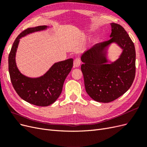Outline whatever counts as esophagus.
<instances>
[{
	"label": "esophagus",
	"mask_w": 147,
	"mask_h": 147,
	"mask_svg": "<svg viewBox=\"0 0 147 147\" xmlns=\"http://www.w3.org/2000/svg\"><path fill=\"white\" fill-rule=\"evenodd\" d=\"M80 63H81L80 59V58H78V57H76L74 61V67H79L80 65Z\"/></svg>",
	"instance_id": "34e87169"
}]
</instances>
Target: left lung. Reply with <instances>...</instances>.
I'll use <instances>...</instances> for the list:
<instances>
[{
	"instance_id": "8db88e82",
	"label": "left lung",
	"mask_w": 147,
	"mask_h": 147,
	"mask_svg": "<svg viewBox=\"0 0 147 147\" xmlns=\"http://www.w3.org/2000/svg\"><path fill=\"white\" fill-rule=\"evenodd\" d=\"M112 33L107 41L97 43L82 56L81 69L88 94L97 102L108 103L124 94L131 86L136 75L134 44L122 26L111 23ZM116 42L123 49L115 62L106 63V48Z\"/></svg>"
}]
</instances>
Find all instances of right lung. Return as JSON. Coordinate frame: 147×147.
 <instances>
[{
	"label": "right lung",
	"mask_w": 147,
	"mask_h": 147,
	"mask_svg": "<svg viewBox=\"0 0 147 147\" xmlns=\"http://www.w3.org/2000/svg\"><path fill=\"white\" fill-rule=\"evenodd\" d=\"M46 26L28 28L16 37L8 56V70L12 85L21 99L35 105L45 107L57 100L63 90L65 78L73 67V59L56 63L43 76L31 78L24 76L18 69L15 55L20 38L29 33L43 30Z\"/></svg>",
	"instance_id": "right-lung-1"
}]
</instances>
